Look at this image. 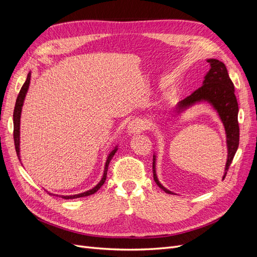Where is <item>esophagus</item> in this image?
I'll use <instances>...</instances> for the list:
<instances>
[{"label":"esophagus","mask_w":257,"mask_h":257,"mask_svg":"<svg viewBox=\"0 0 257 257\" xmlns=\"http://www.w3.org/2000/svg\"><path fill=\"white\" fill-rule=\"evenodd\" d=\"M144 128H145L144 121L141 118H136L128 123L127 132L128 134H137L139 132H142Z\"/></svg>","instance_id":"esophagus-1"}]
</instances>
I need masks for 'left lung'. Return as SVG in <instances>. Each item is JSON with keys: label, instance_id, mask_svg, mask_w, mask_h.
<instances>
[{"label": "left lung", "instance_id": "1", "mask_svg": "<svg viewBox=\"0 0 257 257\" xmlns=\"http://www.w3.org/2000/svg\"><path fill=\"white\" fill-rule=\"evenodd\" d=\"M210 68L205 76L203 85L194 91L191 95L182 99L176 106V114H180L190 107L200 102H207L211 105L219 114L226 133L227 144V161L225 165L223 179L234 159L239 146V124H238V103L235 95L234 83L230 80L227 68L223 62L216 59H208ZM157 155H153V178L154 181L163 191L168 194H174L164 188L159 181L155 170Z\"/></svg>", "mask_w": 257, "mask_h": 257}]
</instances>
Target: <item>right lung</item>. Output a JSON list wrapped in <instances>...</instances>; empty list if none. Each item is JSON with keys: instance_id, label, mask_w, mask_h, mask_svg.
I'll list each match as a JSON object with an SVG mask.
<instances>
[{"instance_id": "1", "label": "right lung", "mask_w": 257, "mask_h": 257, "mask_svg": "<svg viewBox=\"0 0 257 257\" xmlns=\"http://www.w3.org/2000/svg\"><path fill=\"white\" fill-rule=\"evenodd\" d=\"M30 80H31V72L28 74L27 80H26L25 83H23L22 88H21V90L19 92L17 100H16V105H15V109H14V142H15V148H16V152H17L19 161H21V159H20V118H21V111H22L23 102H25L27 92L29 90ZM116 150H118V146H115L114 149L109 154H108L106 163H105V169H104L103 177H102V179H100V181L94 186V188L89 190V191H85L83 193H80V194H75V195H66V196L61 195V197L64 198V199H73V198H79V197L89 196V195H92V194H94L95 192H97L100 189V186L104 184V182L106 180L108 165H109V162L111 161V159H112V157L114 155V153L116 152ZM52 195H53V194H52Z\"/></svg>"}]
</instances>
